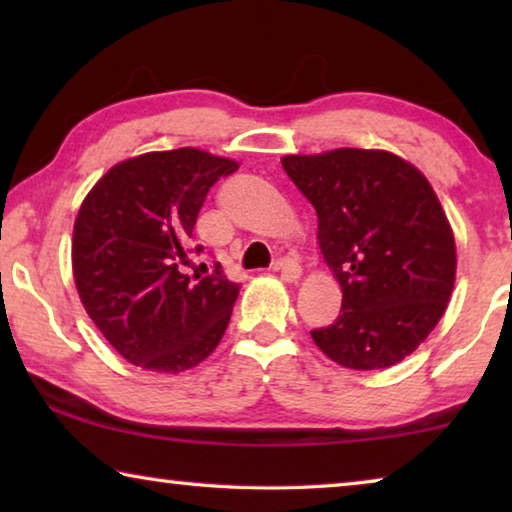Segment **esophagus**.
<instances>
[{
    "label": "esophagus",
    "mask_w": 512,
    "mask_h": 512,
    "mask_svg": "<svg viewBox=\"0 0 512 512\" xmlns=\"http://www.w3.org/2000/svg\"><path fill=\"white\" fill-rule=\"evenodd\" d=\"M273 271H280L282 273V277L287 282H296L298 277H300V273H302V268H300V264H298V259H293V257H280L277 259V262L273 264Z\"/></svg>",
    "instance_id": "34e87169"
}]
</instances>
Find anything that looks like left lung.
Here are the masks:
<instances>
[{"mask_svg": "<svg viewBox=\"0 0 512 512\" xmlns=\"http://www.w3.org/2000/svg\"><path fill=\"white\" fill-rule=\"evenodd\" d=\"M282 167L318 214V244L341 282V314L311 329L329 359L352 370L395 366L445 314L456 244L436 192L388 151L287 155Z\"/></svg>", "mask_w": 512, "mask_h": 512, "instance_id": "8db88e82", "label": "left lung"}]
</instances>
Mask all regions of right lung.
<instances>
[{
    "label": "right lung",
    "mask_w": 512,
    "mask_h": 512,
    "mask_svg": "<svg viewBox=\"0 0 512 512\" xmlns=\"http://www.w3.org/2000/svg\"><path fill=\"white\" fill-rule=\"evenodd\" d=\"M237 169L192 146L155 151L115 164L85 196L72 241L76 289L94 325L135 366L183 372L223 339L239 284L221 264L207 275H187L180 264L207 192Z\"/></svg>",
    "instance_id": "obj_1"
}]
</instances>
